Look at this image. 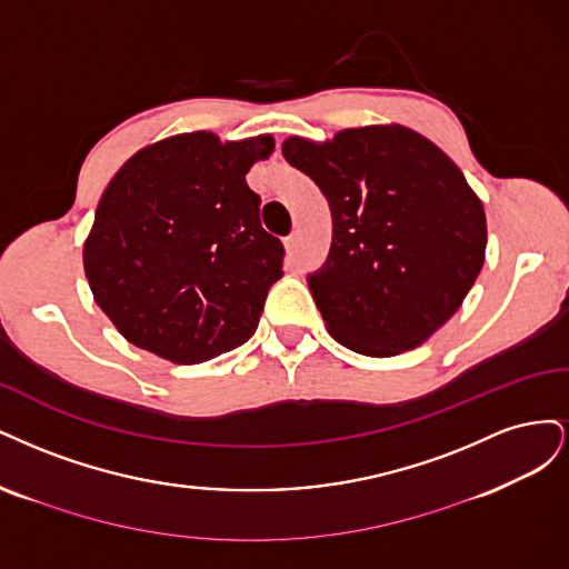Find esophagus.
Returning <instances> with one entry per match:
<instances>
[{"instance_id":"1","label":"esophagus","mask_w":569,"mask_h":569,"mask_svg":"<svg viewBox=\"0 0 569 569\" xmlns=\"http://www.w3.org/2000/svg\"><path fill=\"white\" fill-rule=\"evenodd\" d=\"M283 246H286V252L288 254H296L298 248H300V236L298 233H290L283 238Z\"/></svg>"}]
</instances>
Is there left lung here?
Wrapping results in <instances>:
<instances>
[{
	"label": "left lung",
	"mask_w": 569,
	"mask_h": 569,
	"mask_svg": "<svg viewBox=\"0 0 569 569\" xmlns=\"http://www.w3.org/2000/svg\"><path fill=\"white\" fill-rule=\"evenodd\" d=\"M281 151L333 214L331 250L307 277L331 336L366 357L426 342L485 264V208L463 172L401 124L342 130L323 143L290 137Z\"/></svg>",
	"instance_id": "1"
}]
</instances>
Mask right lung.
<instances>
[{"instance_id": "add662e5", "label": "right lung", "mask_w": 569, "mask_h": 569, "mask_svg": "<svg viewBox=\"0 0 569 569\" xmlns=\"http://www.w3.org/2000/svg\"><path fill=\"white\" fill-rule=\"evenodd\" d=\"M271 151L269 134H177L111 179L82 260L97 305L132 345L200 363L254 333L283 277V243L262 229L260 196L246 184Z\"/></svg>"}]
</instances>
